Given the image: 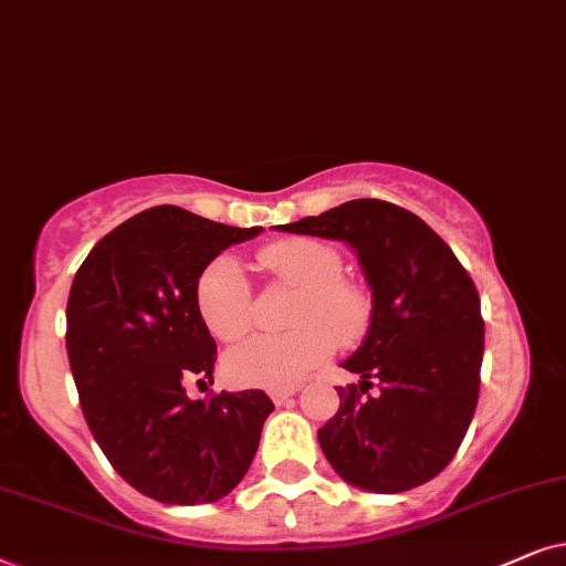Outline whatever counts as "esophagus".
<instances>
[{"instance_id":"esophagus-1","label":"esophagus","mask_w":566,"mask_h":566,"mask_svg":"<svg viewBox=\"0 0 566 566\" xmlns=\"http://www.w3.org/2000/svg\"><path fill=\"white\" fill-rule=\"evenodd\" d=\"M297 390H300V388H274L269 396H271V401H274L276 406H282V403H287L290 398L297 394Z\"/></svg>"}]
</instances>
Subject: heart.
Instances as JSON below:
<instances>
[{
	"label": "heart",
	"mask_w": 566,
	"mask_h": 566,
	"mask_svg": "<svg viewBox=\"0 0 566 566\" xmlns=\"http://www.w3.org/2000/svg\"><path fill=\"white\" fill-rule=\"evenodd\" d=\"M276 282L295 290L284 336H259L224 354V375L243 388H295L342 346L367 334L373 303L367 292L342 279L334 248L311 238L279 240L261 251ZM196 311L209 334L238 342L253 326V292L238 259L217 255L196 282Z\"/></svg>",
	"instance_id": "b5f03b06"
}]
</instances>
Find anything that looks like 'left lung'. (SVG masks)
<instances>
[{
	"instance_id": "left-lung-1",
	"label": "left lung",
	"mask_w": 566,
	"mask_h": 566,
	"mask_svg": "<svg viewBox=\"0 0 566 566\" xmlns=\"http://www.w3.org/2000/svg\"><path fill=\"white\" fill-rule=\"evenodd\" d=\"M295 235L342 240L373 290L365 342L336 388L338 411L318 429L323 455L346 484L398 494L434 479L461 448L479 401L484 321L479 292L446 240L417 214L354 199L279 224ZM378 397H361L371 380Z\"/></svg>"
}]
</instances>
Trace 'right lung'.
Here are the masks:
<instances>
[{"label":"right lung","mask_w":566,"mask_h":566,"mask_svg":"<svg viewBox=\"0 0 566 566\" xmlns=\"http://www.w3.org/2000/svg\"><path fill=\"white\" fill-rule=\"evenodd\" d=\"M261 230L153 207L97 240L74 274L66 354L82 413L118 476L157 502L230 494L274 411L263 390L186 396V382L212 378L217 361L196 282L224 248Z\"/></svg>","instance_id":"add662e5"}]
</instances>
